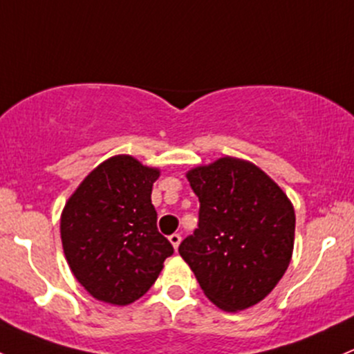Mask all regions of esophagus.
Listing matches in <instances>:
<instances>
[{
    "label": "esophagus",
    "mask_w": 354,
    "mask_h": 354,
    "mask_svg": "<svg viewBox=\"0 0 354 354\" xmlns=\"http://www.w3.org/2000/svg\"><path fill=\"white\" fill-rule=\"evenodd\" d=\"M169 242H171V245L174 247V250H178V247H180V243H181V235L180 234L169 235Z\"/></svg>",
    "instance_id": "34e87169"
}]
</instances>
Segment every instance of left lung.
<instances>
[{
	"instance_id": "obj_1",
	"label": "left lung",
	"mask_w": 354,
	"mask_h": 354,
	"mask_svg": "<svg viewBox=\"0 0 354 354\" xmlns=\"http://www.w3.org/2000/svg\"><path fill=\"white\" fill-rule=\"evenodd\" d=\"M200 200L198 228L180 255L205 296L227 313L255 306L289 267L296 215L290 200L254 162L225 156L186 173Z\"/></svg>"
}]
</instances>
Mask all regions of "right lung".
<instances>
[{"label":"right lung","mask_w":354,"mask_h":354,"mask_svg":"<svg viewBox=\"0 0 354 354\" xmlns=\"http://www.w3.org/2000/svg\"><path fill=\"white\" fill-rule=\"evenodd\" d=\"M158 168L129 154L100 162L65 203L64 254L80 286L97 301L127 306L156 282L173 245L158 232L151 203Z\"/></svg>","instance_id":"add662e5"}]
</instances>
